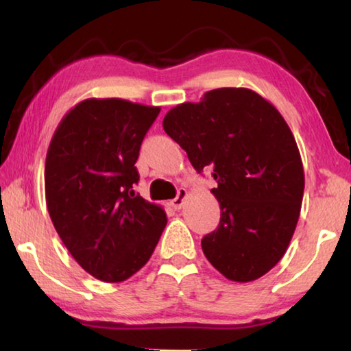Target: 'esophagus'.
<instances>
[{
  "label": "esophagus",
  "mask_w": 351,
  "mask_h": 351,
  "mask_svg": "<svg viewBox=\"0 0 351 351\" xmlns=\"http://www.w3.org/2000/svg\"><path fill=\"white\" fill-rule=\"evenodd\" d=\"M186 198H187V190L180 189V190H178L176 198L171 199V207H173V209H176V210H180L182 204H184V201H186Z\"/></svg>",
  "instance_id": "esophagus-1"
}]
</instances>
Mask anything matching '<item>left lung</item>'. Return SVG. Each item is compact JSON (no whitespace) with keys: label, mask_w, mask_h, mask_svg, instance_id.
Returning <instances> with one entry per match:
<instances>
[{"label":"left lung","mask_w":351,"mask_h":351,"mask_svg":"<svg viewBox=\"0 0 351 351\" xmlns=\"http://www.w3.org/2000/svg\"><path fill=\"white\" fill-rule=\"evenodd\" d=\"M162 127L197 171L212 165L218 228L201 240L229 280H257L280 261L300 215L305 175L288 123L247 88H218L171 108Z\"/></svg>","instance_id":"8db88e82"}]
</instances>
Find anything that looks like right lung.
<instances>
[{
    "mask_svg": "<svg viewBox=\"0 0 351 351\" xmlns=\"http://www.w3.org/2000/svg\"><path fill=\"white\" fill-rule=\"evenodd\" d=\"M159 106L86 99L71 108L46 154L47 212L83 269L117 283L136 274L167 224L161 206L134 195V167Z\"/></svg>",
    "mask_w": 351,
    "mask_h": 351,
    "instance_id": "obj_1",
    "label": "right lung"
}]
</instances>
